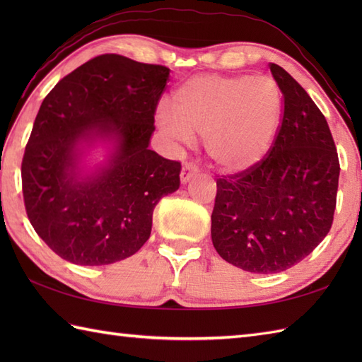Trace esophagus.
<instances>
[{
	"instance_id": "1",
	"label": "esophagus",
	"mask_w": 362,
	"mask_h": 362,
	"mask_svg": "<svg viewBox=\"0 0 362 362\" xmlns=\"http://www.w3.org/2000/svg\"><path fill=\"white\" fill-rule=\"evenodd\" d=\"M199 174V168L193 163H185L182 168V174H180V179H182V183H187L189 182L193 177H196Z\"/></svg>"
}]
</instances>
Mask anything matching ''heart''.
Listing matches in <instances>:
<instances>
[{"label":"heart","mask_w":362,"mask_h":362,"mask_svg":"<svg viewBox=\"0 0 362 362\" xmlns=\"http://www.w3.org/2000/svg\"><path fill=\"white\" fill-rule=\"evenodd\" d=\"M173 112H157L169 136L182 143H189L191 134L205 136L214 165L245 171L264 158L279 132L281 91L267 76L204 74L175 90Z\"/></svg>","instance_id":"1"}]
</instances>
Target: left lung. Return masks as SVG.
<instances>
[{
    "mask_svg": "<svg viewBox=\"0 0 362 362\" xmlns=\"http://www.w3.org/2000/svg\"><path fill=\"white\" fill-rule=\"evenodd\" d=\"M283 118L258 165L216 180L211 240L227 263L253 274L286 271L333 224L339 158L324 113L305 88L271 64Z\"/></svg>",
    "mask_w": 362,
    "mask_h": 362,
    "instance_id": "obj_1",
    "label": "left lung"
}]
</instances>
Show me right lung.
<instances>
[{"label": "right lung", "instance_id": "1", "mask_svg": "<svg viewBox=\"0 0 362 362\" xmlns=\"http://www.w3.org/2000/svg\"><path fill=\"white\" fill-rule=\"evenodd\" d=\"M169 68L103 54L43 99L21 161L23 199L37 235L79 266L124 259L149 240L158 201L179 189L180 161L149 149ZM107 139L114 152L81 177L80 146Z\"/></svg>", "mask_w": 362, "mask_h": 362}]
</instances>
